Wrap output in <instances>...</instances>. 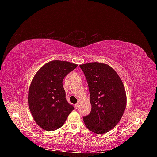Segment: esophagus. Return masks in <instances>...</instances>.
<instances>
[{
    "label": "esophagus",
    "instance_id": "34e87169",
    "mask_svg": "<svg viewBox=\"0 0 157 157\" xmlns=\"http://www.w3.org/2000/svg\"><path fill=\"white\" fill-rule=\"evenodd\" d=\"M79 102H79V101H78V102H77V103H76V104L75 105V109H78V108H79Z\"/></svg>",
    "mask_w": 157,
    "mask_h": 157
}]
</instances>
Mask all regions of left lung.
Returning a JSON list of instances; mask_svg holds the SVG:
<instances>
[{"mask_svg":"<svg viewBox=\"0 0 157 157\" xmlns=\"http://www.w3.org/2000/svg\"><path fill=\"white\" fill-rule=\"evenodd\" d=\"M87 79L91 112L83 117L87 128L103 134L115 128L124 113L127 97L121 78L111 66L94 62L79 65Z\"/></svg>","mask_w":157,"mask_h":157,"instance_id":"left-lung-1","label":"left lung"}]
</instances>
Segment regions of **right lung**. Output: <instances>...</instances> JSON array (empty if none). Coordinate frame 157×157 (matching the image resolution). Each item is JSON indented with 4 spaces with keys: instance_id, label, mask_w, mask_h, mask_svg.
I'll use <instances>...</instances> for the list:
<instances>
[{
    "instance_id": "1",
    "label": "right lung",
    "mask_w": 157,
    "mask_h": 157,
    "mask_svg": "<svg viewBox=\"0 0 157 157\" xmlns=\"http://www.w3.org/2000/svg\"><path fill=\"white\" fill-rule=\"evenodd\" d=\"M77 66L68 61H50L32 79L28 92L29 108L36 123L46 131L61 128L74 109L67 101L63 80Z\"/></svg>"
}]
</instances>
